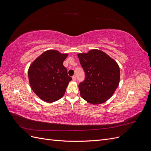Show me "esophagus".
I'll list each match as a JSON object with an SVG mask.
<instances>
[{"instance_id": "1", "label": "esophagus", "mask_w": 151, "mask_h": 151, "mask_svg": "<svg viewBox=\"0 0 151 151\" xmlns=\"http://www.w3.org/2000/svg\"><path fill=\"white\" fill-rule=\"evenodd\" d=\"M72 80L73 81H76V76H72Z\"/></svg>"}]
</instances>
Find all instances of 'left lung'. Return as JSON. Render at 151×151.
<instances>
[{
    "label": "left lung",
    "instance_id": "8db88e82",
    "mask_svg": "<svg viewBox=\"0 0 151 151\" xmlns=\"http://www.w3.org/2000/svg\"><path fill=\"white\" fill-rule=\"evenodd\" d=\"M86 78L80 83L81 97L92 104L108 101L120 83V70L116 62L101 50H91L77 54Z\"/></svg>",
    "mask_w": 151,
    "mask_h": 151
}]
</instances>
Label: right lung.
Returning a JSON list of instances; mask_svg holds the SVG:
<instances>
[{
	"instance_id": "1",
	"label": "right lung",
	"mask_w": 151,
	"mask_h": 151,
	"mask_svg": "<svg viewBox=\"0 0 151 151\" xmlns=\"http://www.w3.org/2000/svg\"><path fill=\"white\" fill-rule=\"evenodd\" d=\"M68 53L57 50L44 52L31 63L28 79L32 90L38 98L47 103H53L64 95L72 78L67 74L63 62Z\"/></svg>"
}]
</instances>
